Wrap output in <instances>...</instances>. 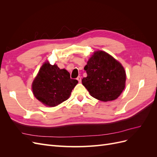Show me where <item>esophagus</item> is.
Instances as JSON below:
<instances>
[{"label": "esophagus", "instance_id": "obj_1", "mask_svg": "<svg viewBox=\"0 0 157 157\" xmlns=\"http://www.w3.org/2000/svg\"><path fill=\"white\" fill-rule=\"evenodd\" d=\"M77 80H78L79 82H81V77H80V76H78V77L77 78Z\"/></svg>", "mask_w": 157, "mask_h": 157}]
</instances>
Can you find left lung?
Here are the masks:
<instances>
[{"label":"left lung","instance_id":"1","mask_svg":"<svg viewBox=\"0 0 157 157\" xmlns=\"http://www.w3.org/2000/svg\"><path fill=\"white\" fill-rule=\"evenodd\" d=\"M84 69L82 83L90 95L102 101L116 99L125 88L126 72L121 63L103 51L95 52Z\"/></svg>","mask_w":157,"mask_h":157}]
</instances>
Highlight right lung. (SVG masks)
I'll list each match as a JSON object with an SVG mask.
<instances>
[{
	"instance_id": "obj_1",
	"label": "right lung",
	"mask_w": 157,
	"mask_h": 157,
	"mask_svg": "<svg viewBox=\"0 0 157 157\" xmlns=\"http://www.w3.org/2000/svg\"><path fill=\"white\" fill-rule=\"evenodd\" d=\"M78 83L67 70L45 62L32 84L33 93L44 105L55 107L67 100Z\"/></svg>"
}]
</instances>
